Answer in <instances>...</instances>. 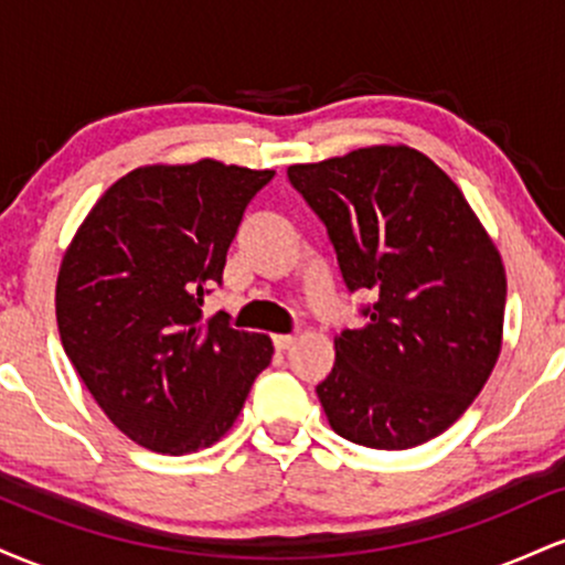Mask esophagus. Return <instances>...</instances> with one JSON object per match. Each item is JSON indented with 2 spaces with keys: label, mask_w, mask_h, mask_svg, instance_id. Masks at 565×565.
I'll list each match as a JSON object with an SVG mask.
<instances>
[{
  "label": "esophagus",
  "mask_w": 565,
  "mask_h": 565,
  "mask_svg": "<svg viewBox=\"0 0 565 565\" xmlns=\"http://www.w3.org/2000/svg\"><path fill=\"white\" fill-rule=\"evenodd\" d=\"M274 345H276L278 353H287V350L295 345V337H291V334H276Z\"/></svg>",
  "instance_id": "34e87169"
}]
</instances>
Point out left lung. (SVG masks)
<instances>
[{"label": "left lung", "mask_w": 565, "mask_h": 565, "mask_svg": "<svg viewBox=\"0 0 565 565\" xmlns=\"http://www.w3.org/2000/svg\"><path fill=\"white\" fill-rule=\"evenodd\" d=\"M289 183L327 225L364 327L334 337L316 393L337 436L401 451L472 404L502 350L508 278L454 180L408 146L295 164Z\"/></svg>", "instance_id": "1"}]
</instances>
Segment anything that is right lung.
I'll list each match as a JSON object with an SVG mask.
<instances>
[{
    "label": "right lung",
    "instance_id": "right-lung-1",
    "mask_svg": "<svg viewBox=\"0 0 565 565\" xmlns=\"http://www.w3.org/2000/svg\"><path fill=\"white\" fill-rule=\"evenodd\" d=\"M274 170L138 167L108 188L76 231L55 287L63 350L106 417L135 444L191 454L236 423L274 355L268 334L204 319L225 255Z\"/></svg>",
    "mask_w": 565,
    "mask_h": 565
}]
</instances>
